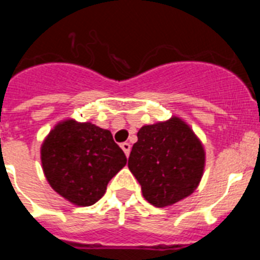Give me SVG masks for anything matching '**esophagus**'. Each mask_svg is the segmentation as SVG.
<instances>
[{
  "label": "esophagus",
  "instance_id": "34e87169",
  "mask_svg": "<svg viewBox=\"0 0 260 260\" xmlns=\"http://www.w3.org/2000/svg\"><path fill=\"white\" fill-rule=\"evenodd\" d=\"M121 148H122L123 152H125V155L128 157V155H130V148H132L130 143H127V142H123V143L121 144Z\"/></svg>",
  "mask_w": 260,
  "mask_h": 260
}]
</instances>
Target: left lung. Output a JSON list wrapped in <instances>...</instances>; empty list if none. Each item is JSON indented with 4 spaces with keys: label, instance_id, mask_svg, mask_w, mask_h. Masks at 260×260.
Masks as SVG:
<instances>
[{
    "label": "left lung",
    "instance_id": "obj_1",
    "mask_svg": "<svg viewBox=\"0 0 260 260\" xmlns=\"http://www.w3.org/2000/svg\"><path fill=\"white\" fill-rule=\"evenodd\" d=\"M127 167L141 183L146 201L167 207L198 187L204 150L190 126L178 117L146 125L138 132Z\"/></svg>",
    "mask_w": 260,
    "mask_h": 260
}]
</instances>
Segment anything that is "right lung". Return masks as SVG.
Masks as SVG:
<instances>
[{
  "mask_svg": "<svg viewBox=\"0 0 260 260\" xmlns=\"http://www.w3.org/2000/svg\"><path fill=\"white\" fill-rule=\"evenodd\" d=\"M125 153L109 130L66 119L41 146L43 171L52 189L75 206H92L126 165Z\"/></svg>",
  "mask_w": 260,
  "mask_h": 260,
  "instance_id": "obj_1",
  "label": "right lung"
}]
</instances>
